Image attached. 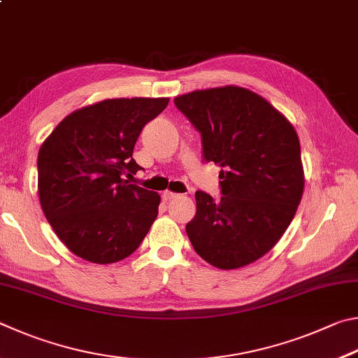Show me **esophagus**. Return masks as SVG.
<instances>
[{
	"label": "esophagus",
	"instance_id": "34e87169",
	"mask_svg": "<svg viewBox=\"0 0 358 358\" xmlns=\"http://www.w3.org/2000/svg\"><path fill=\"white\" fill-rule=\"evenodd\" d=\"M179 195H178V193H173V192H163L162 193V198L163 199H165V201H169V199H174V198H178Z\"/></svg>",
	"mask_w": 358,
	"mask_h": 358
}]
</instances>
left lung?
Returning a JSON list of instances; mask_svg holds the SVG:
<instances>
[{"instance_id":"obj_1","label":"left lung","mask_w":358,"mask_h":358,"mask_svg":"<svg viewBox=\"0 0 358 358\" xmlns=\"http://www.w3.org/2000/svg\"><path fill=\"white\" fill-rule=\"evenodd\" d=\"M174 105L201 135L203 160L222 166L223 196L195 193L196 215L187 236L218 268L252 264L285 234L302 199L296 130L266 99L237 86L193 91Z\"/></svg>"}]
</instances>
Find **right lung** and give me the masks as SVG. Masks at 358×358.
<instances>
[{"label": "right lung", "mask_w": 358, "mask_h": 358, "mask_svg": "<svg viewBox=\"0 0 358 358\" xmlns=\"http://www.w3.org/2000/svg\"><path fill=\"white\" fill-rule=\"evenodd\" d=\"M169 99H108L73 111L37 157L43 214L80 258L111 264L140 247L159 214L160 196L130 184L140 171L134 148L144 125Z\"/></svg>", "instance_id": "right-lung-1"}]
</instances>
